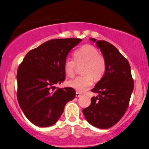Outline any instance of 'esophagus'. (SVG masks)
Wrapping results in <instances>:
<instances>
[{"mask_svg":"<svg viewBox=\"0 0 149 149\" xmlns=\"http://www.w3.org/2000/svg\"><path fill=\"white\" fill-rule=\"evenodd\" d=\"M75 96H76V97H79V96H81V94H80V93L78 92V91H77L76 95H75Z\"/></svg>","mask_w":149,"mask_h":149,"instance_id":"34e87169","label":"esophagus"}]
</instances>
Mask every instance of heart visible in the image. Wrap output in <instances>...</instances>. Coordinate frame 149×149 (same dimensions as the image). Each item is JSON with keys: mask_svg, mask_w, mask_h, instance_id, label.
<instances>
[{"mask_svg": "<svg viewBox=\"0 0 149 149\" xmlns=\"http://www.w3.org/2000/svg\"><path fill=\"white\" fill-rule=\"evenodd\" d=\"M84 63L81 68L82 75L68 81V85L77 91L83 93L92 86L93 79H101L106 71V62L100 55L96 47L89 44L84 45L74 52V60L66 58L63 63V70L69 77L74 76L77 65Z\"/></svg>", "mask_w": 149, "mask_h": 149, "instance_id": "heart-1", "label": "heart"}]
</instances>
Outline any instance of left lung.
Wrapping results in <instances>:
<instances>
[{
    "label": "left lung",
    "instance_id": "obj_1",
    "mask_svg": "<svg viewBox=\"0 0 149 149\" xmlns=\"http://www.w3.org/2000/svg\"><path fill=\"white\" fill-rule=\"evenodd\" d=\"M101 49L106 62L103 78L91 91L98 96L91 98V103L83 109L88 123L100 129L113 127L125 115L134 89V80L127 60L111 43L91 38Z\"/></svg>",
    "mask_w": 149,
    "mask_h": 149
}]
</instances>
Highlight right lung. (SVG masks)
Here are the masks:
<instances>
[{
	"label": "right lung",
	"instance_id": "obj_1",
	"mask_svg": "<svg viewBox=\"0 0 149 149\" xmlns=\"http://www.w3.org/2000/svg\"><path fill=\"white\" fill-rule=\"evenodd\" d=\"M81 38H56L27 53L17 73L18 103L25 116L36 126L54 125L65 106L74 99V89L56 88L65 79L63 63Z\"/></svg>",
	"mask_w": 149,
	"mask_h": 149
}]
</instances>
